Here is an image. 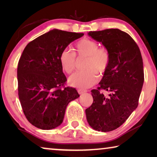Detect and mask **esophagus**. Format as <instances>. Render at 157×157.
Masks as SVG:
<instances>
[{
    "mask_svg": "<svg viewBox=\"0 0 157 157\" xmlns=\"http://www.w3.org/2000/svg\"><path fill=\"white\" fill-rule=\"evenodd\" d=\"M78 92L79 94H83L86 92V90H83V89H78Z\"/></svg>",
    "mask_w": 157,
    "mask_h": 157,
    "instance_id": "esophagus-1",
    "label": "esophagus"
}]
</instances>
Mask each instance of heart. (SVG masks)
<instances>
[{
  "instance_id": "1",
  "label": "heart",
  "mask_w": 157,
  "mask_h": 157,
  "mask_svg": "<svg viewBox=\"0 0 157 157\" xmlns=\"http://www.w3.org/2000/svg\"><path fill=\"white\" fill-rule=\"evenodd\" d=\"M76 50L81 57H86L84 68L86 70L75 73L68 78L71 86L79 89H87L97 81L98 73L104 74L110 63L108 51L98 48V44L93 40L83 38L76 44ZM59 61L62 69L67 74L72 73L76 68V55L68 48H64L59 55Z\"/></svg>"
}]
</instances>
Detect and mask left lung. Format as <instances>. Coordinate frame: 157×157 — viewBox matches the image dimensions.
<instances>
[{
  "mask_svg": "<svg viewBox=\"0 0 157 157\" xmlns=\"http://www.w3.org/2000/svg\"><path fill=\"white\" fill-rule=\"evenodd\" d=\"M88 35L106 48L110 63L100 87L91 90L94 101L86 109V119L93 129L111 132L122 125L138 106L144 80L142 57L134 39L121 30L89 31ZM100 89L109 94L105 97Z\"/></svg>",
  "mask_w": 157,
  "mask_h": 157,
  "instance_id": "left-lung-1",
  "label": "left lung"
}]
</instances>
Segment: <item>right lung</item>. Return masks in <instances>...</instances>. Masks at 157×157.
<instances>
[{
  "instance_id": "1",
  "label": "right lung",
  "mask_w": 157,
  "mask_h": 157,
  "mask_svg": "<svg viewBox=\"0 0 157 157\" xmlns=\"http://www.w3.org/2000/svg\"><path fill=\"white\" fill-rule=\"evenodd\" d=\"M83 33L53 29L32 40L19 59L18 98L30 123L43 130L58 127L63 121L66 109L79 97L76 89H61L66 81L59 55Z\"/></svg>"
}]
</instances>
